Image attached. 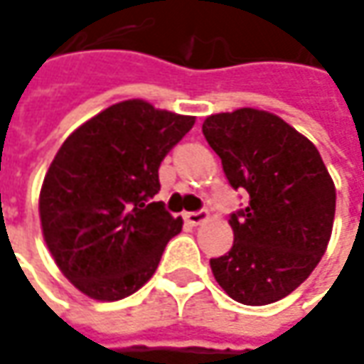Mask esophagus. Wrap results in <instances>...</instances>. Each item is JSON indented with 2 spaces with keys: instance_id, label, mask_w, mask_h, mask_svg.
<instances>
[{
  "instance_id": "1",
  "label": "esophagus",
  "mask_w": 364,
  "mask_h": 364,
  "mask_svg": "<svg viewBox=\"0 0 364 364\" xmlns=\"http://www.w3.org/2000/svg\"><path fill=\"white\" fill-rule=\"evenodd\" d=\"M206 218H208V210H206V208H200V210H196V213H186V215H184V220H186L188 225H192V227L203 225Z\"/></svg>"
}]
</instances>
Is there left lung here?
I'll list each match as a JSON object with an SVG mask.
<instances>
[{"mask_svg":"<svg viewBox=\"0 0 364 364\" xmlns=\"http://www.w3.org/2000/svg\"><path fill=\"white\" fill-rule=\"evenodd\" d=\"M203 133L249 204L229 218L231 251L210 259L235 301L265 306L308 279L332 232L336 190L316 146L277 115L237 109L206 117Z\"/></svg>","mask_w":364,"mask_h":364,"instance_id":"8db88e82","label":"left lung"}]
</instances>
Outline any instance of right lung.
I'll use <instances>...</instances> for the list:
<instances>
[{
    "label": "right lung",
    "instance_id": "obj_1",
    "mask_svg": "<svg viewBox=\"0 0 364 364\" xmlns=\"http://www.w3.org/2000/svg\"><path fill=\"white\" fill-rule=\"evenodd\" d=\"M194 117L121 101L66 137L40 190V223L66 279L92 300L132 296L182 231L161 203V160Z\"/></svg>",
    "mask_w": 364,
    "mask_h": 364
}]
</instances>
